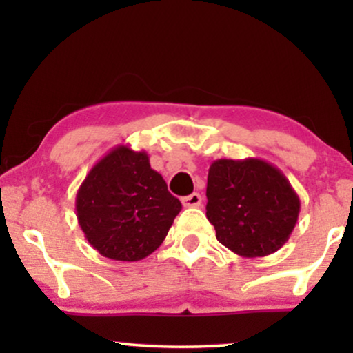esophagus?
I'll return each mask as SVG.
<instances>
[{
    "mask_svg": "<svg viewBox=\"0 0 353 353\" xmlns=\"http://www.w3.org/2000/svg\"><path fill=\"white\" fill-rule=\"evenodd\" d=\"M201 202H202V197H201V194H197V192L182 197V205H184V208H199Z\"/></svg>",
    "mask_w": 353,
    "mask_h": 353,
    "instance_id": "esophagus-1",
    "label": "esophagus"
}]
</instances>
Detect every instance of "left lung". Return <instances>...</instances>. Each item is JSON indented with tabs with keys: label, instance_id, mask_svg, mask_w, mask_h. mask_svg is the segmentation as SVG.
I'll list each match as a JSON object with an SVG mask.
<instances>
[{
	"label": "left lung",
	"instance_id": "1",
	"mask_svg": "<svg viewBox=\"0 0 353 353\" xmlns=\"http://www.w3.org/2000/svg\"><path fill=\"white\" fill-rule=\"evenodd\" d=\"M205 196V216L217 241L241 257L277 252L301 212V199L289 179L257 157L214 161Z\"/></svg>",
	"mask_w": 353,
	"mask_h": 353
}]
</instances>
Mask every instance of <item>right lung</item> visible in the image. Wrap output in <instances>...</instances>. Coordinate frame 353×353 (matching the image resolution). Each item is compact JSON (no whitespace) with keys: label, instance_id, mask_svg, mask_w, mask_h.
<instances>
[{"label":"right lung","instance_id":"right-lung-1","mask_svg":"<svg viewBox=\"0 0 353 353\" xmlns=\"http://www.w3.org/2000/svg\"><path fill=\"white\" fill-rule=\"evenodd\" d=\"M181 209L149 164L148 152L124 144L92 165L76 194V217L86 241L101 255L121 262L151 255Z\"/></svg>","mask_w":353,"mask_h":353}]
</instances>
